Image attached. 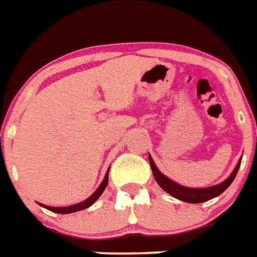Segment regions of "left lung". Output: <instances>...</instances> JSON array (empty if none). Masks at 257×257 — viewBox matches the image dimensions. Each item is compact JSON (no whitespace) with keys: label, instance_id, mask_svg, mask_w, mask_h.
<instances>
[{"label":"left lung","instance_id":"obj_1","mask_svg":"<svg viewBox=\"0 0 257 257\" xmlns=\"http://www.w3.org/2000/svg\"><path fill=\"white\" fill-rule=\"evenodd\" d=\"M240 163H241V160L237 163L235 171L232 172V175L221 184L211 188H201V189H197V188L183 187V185H180V184L169 180L167 176L163 175V173L157 169V167L155 165V163H153L152 157L149 156V164H151V168H152L153 176H155V180L157 181V184H159L165 192H168L169 195H172L173 197H176V199L192 204L204 203V201H208V200L213 199L216 196L221 195V193L231 185L232 181L235 180L236 175H237V171H239L240 168Z\"/></svg>","mask_w":257,"mask_h":257}]
</instances>
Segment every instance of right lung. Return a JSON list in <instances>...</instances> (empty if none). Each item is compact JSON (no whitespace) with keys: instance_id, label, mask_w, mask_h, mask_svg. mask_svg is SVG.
<instances>
[{"instance_id":"obj_1","label":"right lung","mask_w":257,"mask_h":257,"mask_svg":"<svg viewBox=\"0 0 257 257\" xmlns=\"http://www.w3.org/2000/svg\"><path fill=\"white\" fill-rule=\"evenodd\" d=\"M108 177H109V171L105 173V177L102 180V183L100 184V187L97 188L96 192L93 193L89 199H86L85 201H82V203H78V204H74V205H70V207H64V208H54V207H48V205H42V207H45L46 209H49L52 212H56V213H72V212H77V211H81V209H85V208L90 207L94 201H96L98 197L101 196V193L104 192V189L106 188L108 185Z\"/></svg>"}]
</instances>
